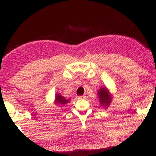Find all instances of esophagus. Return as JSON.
Listing matches in <instances>:
<instances>
[{
  "instance_id": "obj_1",
  "label": "esophagus",
  "mask_w": 156,
  "mask_h": 156,
  "mask_svg": "<svg viewBox=\"0 0 156 156\" xmlns=\"http://www.w3.org/2000/svg\"><path fill=\"white\" fill-rule=\"evenodd\" d=\"M86 98L85 96H78V99L79 100H82V99H84Z\"/></svg>"
}]
</instances>
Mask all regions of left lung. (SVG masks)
<instances>
[{
    "instance_id": "8db88e82",
    "label": "left lung",
    "mask_w": 156,
    "mask_h": 156,
    "mask_svg": "<svg viewBox=\"0 0 156 156\" xmlns=\"http://www.w3.org/2000/svg\"><path fill=\"white\" fill-rule=\"evenodd\" d=\"M97 95L100 106L107 109L113 99V94L111 93L109 89L107 87H102L98 91Z\"/></svg>"
}]
</instances>
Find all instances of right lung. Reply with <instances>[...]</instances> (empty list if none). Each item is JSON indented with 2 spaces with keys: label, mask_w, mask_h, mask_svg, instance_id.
I'll return each mask as SVG.
<instances>
[{
  "label": "right lung",
  "mask_w": 156,
  "mask_h": 156,
  "mask_svg": "<svg viewBox=\"0 0 156 156\" xmlns=\"http://www.w3.org/2000/svg\"><path fill=\"white\" fill-rule=\"evenodd\" d=\"M70 98L67 99L65 97L62 96L60 94H56L55 95L54 104L57 106H64L69 102H70Z\"/></svg>",
  "instance_id": "1"
}]
</instances>
